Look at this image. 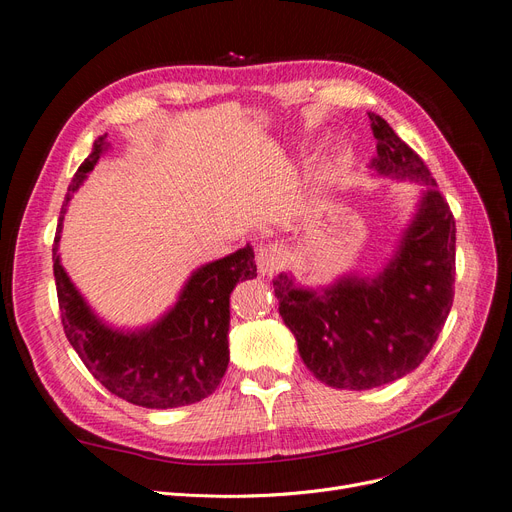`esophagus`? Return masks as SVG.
Returning <instances> with one entry per match:
<instances>
[{"instance_id": "34e87169", "label": "esophagus", "mask_w": 512, "mask_h": 512, "mask_svg": "<svg viewBox=\"0 0 512 512\" xmlns=\"http://www.w3.org/2000/svg\"><path fill=\"white\" fill-rule=\"evenodd\" d=\"M256 265H258V271L262 275H273L277 271L286 269L288 265V254L282 245L277 243H269L265 247H260L258 250V256H256Z\"/></svg>"}]
</instances>
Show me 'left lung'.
<instances>
[{"label": "left lung", "mask_w": 512, "mask_h": 512, "mask_svg": "<svg viewBox=\"0 0 512 512\" xmlns=\"http://www.w3.org/2000/svg\"><path fill=\"white\" fill-rule=\"evenodd\" d=\"M382 175L427 185L416 220L376 280L348 277L324 292L273 280L280 316L312 374L333 389L365 391L425 361L453 307L455 218L427 164L380 115L369 113Z\"/></svg>", "instance_id": "left-lung-1"}]
</instances>
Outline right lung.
<instances>
[{"label": "right lung", "instance_id": "1", "mask_svg": "<svg viewBox=\"0 0 512 512\" xmlns=\"http://www.w3.org/2000/svg\"><path fill=\"white\" fill-rule=\"evenodd\" d=\"M104 138L106 134L98 138L89 158L74 173L57 224L53 273L61 324L85 367L113 395L156 410L190 406L209 397L226 374L230 292L237 282L256 277L254 250L245 245L198 269L177 305L151 329L119 333L104 327L72 286L57 256L68 200L100 160Z\"/></svg>", "mask_w": 512, "mask_h": 512}]
</instances>
